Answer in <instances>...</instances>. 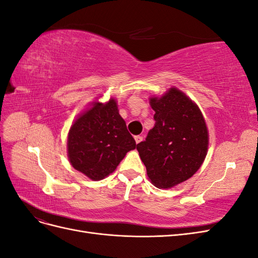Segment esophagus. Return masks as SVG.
<instances>
[{"mask_svg": "<svg viewBox=\"0 0 258 258\" xmlns=\"http://www.w3.org/2000/svg\"><path fill=\"white\" fill-rule=\"evenodd\" d=\"M135 140H136V143L138 144V143H140L143 140V137H141V136H136L135 137Z\"/></svg>", "mask_w": 258, "mask_h": 258, "instance_id": "34e87169", "label": "esophagus"}]
</instances>
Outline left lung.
<instances>
[{
  "label": "left lung",
  "mask_w": 258,
  "mask_h": 258,
  "mask_svg": "<svg viewBox=\"0 0 258 258\" xmlns=\"http://www.w3.org/2000/svg\"><path fill=\"white\" fill-rule=\"evenodd\" d=\"M155 126L137 145L154 186L168 189L197 172L208 154L209 131L199 106L176 87L151 97Z\"/></svg>",
  "instance_id": "obj_1"
}]
</instances>
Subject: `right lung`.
Here are the masks:
<instances>
[{"instance_id": "right-lung-1", "label": "right lung", "mask_w": 258, "mask_h": 258, "mask_svg": "<svg viewBox=\"0 0 258 258\" xmlns=\"http://www.w3.org/2000/svg\"><path fill=\"white\" fill-rule=\"evenodd\" d=\"M136 146L114 98L105 103L91 102L77 116L68 134L70 163L92 181H100L113 173Z\"/></svg>"}]
</instances>
